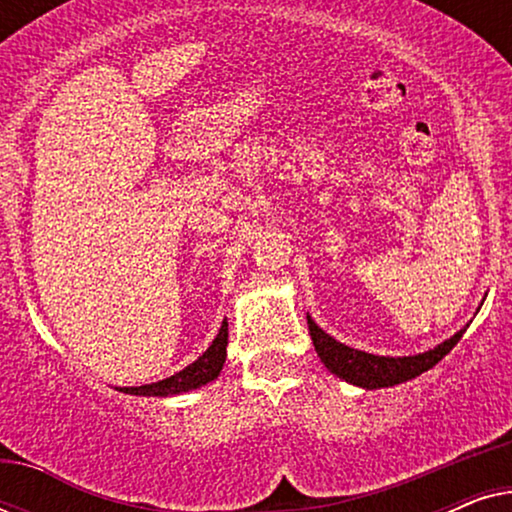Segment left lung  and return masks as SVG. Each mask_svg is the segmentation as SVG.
Here are the masks:
<instances>
[{"label":"left lung","instance_id":"left-lung-1","mask_svg":"<svg viewBox=\"0 0 512 512\" xmlns=\"http://www.w3.org/2000/svg\"><path fill=\"white\" fill-rule=\"evenodd\" d=\"M307 326H310L314 349H317L321 363H324L333 375H338L340 380L356 384V387L361 389L394 387V384L408 382L412 377L426 373V370L436 366L445 354L452 352V347L457 345L461 335L466 331V328H461V331L454 333L450 340L440 342L438 347H433L424 354L377 356L342 345V342L321 331V328L312 321V317H307Z\"/></svg>","mask_w":512,"mask_h":512}]
</instances>
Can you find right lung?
Returning a JSON list of instances; mask_svg holds the SVG:
<instances>
[{
	"label": "right lung",
	"instance_id": "add662e5",
	"mask_svg": "<svg viewBox=\"0 0 512 512\" xmlns=\"http://www.w3.org/2000/svg\"><path fill=\"white\" fill-rule=\"evenodd\" d=\"M226 347H228V321L223 319V324L219 328V335H216L212 345L207 347V352L198 356L191 366H186L179 373H174L172 377H165L160 382H151V384H142V387H121L123 394H132V396H177V394H186L191 389H200L216 380L221 373L223 363H226Z\"/></svg>",
	"mask_w": 512,
	"mask_h": 512
}]
</instances>
